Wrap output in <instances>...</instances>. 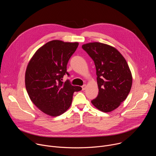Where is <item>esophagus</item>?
Listing matches in <instances>:
<instances>
[{
  "label": "esophagus",
  "instance_id": "esophagus-1",
  "mask_svg": "<svg viewBox=\"0 0 156 156\" xmlns=\"http://www.w3.org/2000/svg\"><path fill=\"white\" fill-rule=\"evenodd\" d=\"M86 89V84H84L83 86H82V90L83 91H84V90H85Z\"/></svg>",
  "mask_w": 156,
  "mask_h": 156
}]
</instances>
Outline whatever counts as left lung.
<instances>
[{"mask_svg": "<svg viewBox=\"0 0 156 156\" xmlns=\"http://www.w3.org/2000/svg\"><path fill=\"white\" fill-rule=\"evenodd\" d=\"M82 48L94 60L99 89L93 105L104 112L119 107L127 98L132 86V75L121 53L108 44L94 42L84 44Z\"/></svg>", "mask_w": 156, "mask_h": 156, "instance_id": "1", "label": "left lung"}]
</instances>
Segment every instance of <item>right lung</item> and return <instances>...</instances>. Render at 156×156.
Returning <instances> with one entry per match:
<instances>
[{
    "label": "right lung",
    "instance_id": "add662e5",
    "mask_svg": "<svg viewBox=\"0 0 156 156\" xmlns=\"http://www.w3.org/2000/svg\"><path fill=\"white\" fill-rule=\"evenodd\" d=\"M77 42L52 40L39 48L25 72V86L32 102L51 117L62 115L70 107L75 91L82 90L69 81L62 82L66 65L78 46Z\"/></svg>",
    "mask_w": 156,
    "mask_h": 156
}]
</instances>
